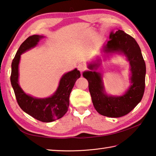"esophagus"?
I'll list each match as a JSON object with an SVG mask.
<instances>
[{"label":"esophagus","instance_id":"obj_1","mask_svg":"<svg viewBox=\"0 0 156 156\" xmlns=\"http://www.w3.org/2000/svg\"><path fill=\"white\" fill-rule=\"evenodd\" d=\"M77 68H78V70H80L82 72V71H84V69H86V66L82 64H79L77 66Z\"/></svg>","mask_w":156,"mask_h":156}]
</instances>
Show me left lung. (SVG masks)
Segmentation results:
<instances>
[{"instance_id":"1","label":"left lung","mask_w":156,"mask_h":156,"mask_svg":"<svg viewBox=\"0 0 156 156\" xmlns=\"http://www.w3.org/2000/svg\"><path fill=\"white\" fill-rule=\"evenodd\" d=\"M109 39L110 40L103 46L102 51L108 56L115 53L124 55L129 62L131 84L127 91L121 96L107 94L102 74L96 72L101 64L100 57L88 64L90 70L84 72L83 76L88 82L89 92L97 111L106 117L117 118L130 112L141 101L145 90L146 68L141 49L134 38L118 29L111 32Z\"/></svg>"}]
</instances>
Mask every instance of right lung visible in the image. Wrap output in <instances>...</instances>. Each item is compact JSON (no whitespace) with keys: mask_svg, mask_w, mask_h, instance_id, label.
<instances>
[{"mask_svg":"<svg viewBox=\"0 0 156 156\" xmlns=\"http://www.w3.org/2000/svg\"><path fill=\"white\" fill-rule=\"evenodd\" d=\"M44 37L43 35H34L23 41L12 62L11 82L16 101L22 110L37 120L49 122L62 118L68 111L69 94L81 74L76 68L66 73L59 80L57 90L48 98H35L26 94L19 84V64L21 55L35 47Z\"/></svg>","mask_w":156,"mask_h":156,"instance_id":"obj_1","label":"right lung"}]
</instances>
